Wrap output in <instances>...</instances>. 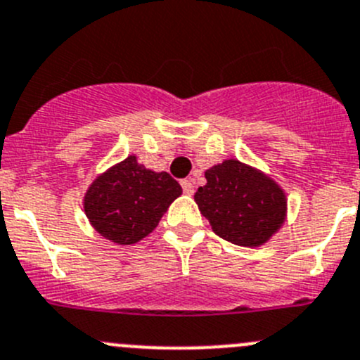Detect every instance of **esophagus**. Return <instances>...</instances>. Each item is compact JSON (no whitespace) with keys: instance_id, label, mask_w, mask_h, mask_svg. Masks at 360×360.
Segmentation results:
<instances>
[{"instance_id":"1","label":"esophagus","mask_w":360,"mask_h":360,"mask_svg":"<svg viewBox=\"0 0 360 360\" xmlns=\"http://www.w3.org/2000/svg\"><path fill=\"white\" fill-rule=\"evenodd\" d=\"M181 186H183V191L186 195H193L195 186H193V179H183L181 181Z\"/></svg>"}]
</instances>
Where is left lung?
<instances>
[{
  "instance_id": "left-lung-1",
  "label": "left lung",
  "mask_w": 360,
  "mask_h": 360,
  "mask_svg": "<svg viewBox=\"0 0 360 360\" xmlns=\"http://www.w3.org/2000/svg\"><path fill=\"white\" fill-rule=\"evenodd\" d=\"M205 179L195 202L221 239L237 246H260L283 225L287 197L260 170L225 160L205 170Z\"/></svg>"
}]
</instances>
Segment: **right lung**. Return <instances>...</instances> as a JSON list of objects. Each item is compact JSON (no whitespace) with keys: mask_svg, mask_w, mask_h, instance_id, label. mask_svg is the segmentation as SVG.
Wrapping results in <instances>:
<instances>
[{"mask_svg":"<svg viewBox=\"0 0 360 360\" xmlns=\"http://www.w3.org/2000/svg\"><path fill=\"white\" fill-rule=\"evenodd\" d=\"M181 193L170 174L153 172L128 156L93 181L84 197V211L105 239L134 244L156 229Z\"/></svg>","mask_w":360,"mask_h":360,"instance_id":"right-lung-1","label":"right lung"}]
</instances>
